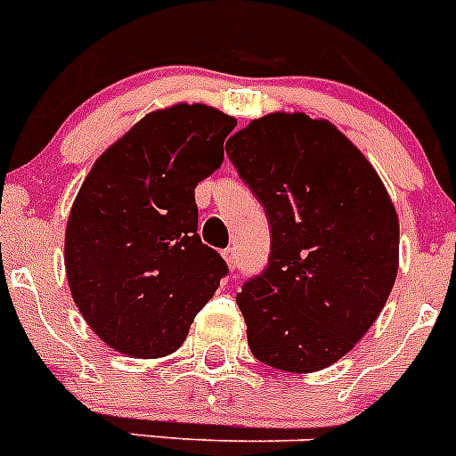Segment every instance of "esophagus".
I'll use <instances>...</instances> for the list:
<instances>
[{
	"instance_id": "obj_1",
	"label": "esophagus",
	"mask_w": 456,
	"mask_h": 456,
	"mask_svg": "<svg viewBox=\"0 0 456 456\" xmlns=\"http://www.w3.org/2000/svg\"><path fill=\"white\" fill-rule=\"evenodd\" d=\"M224 257H225V263H228V267H231V269L237 267V251H235V248H232V247L225 248Z\"/></svg>"
}]
</instances>
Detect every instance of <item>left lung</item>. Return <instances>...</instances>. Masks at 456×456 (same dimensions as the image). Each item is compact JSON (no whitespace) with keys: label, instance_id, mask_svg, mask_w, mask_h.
<instances>
[{"label":"left lung","instance_id":"obj_1","mask_svg":"<svg viewBox=\"0 0 456 456\" xmlns=\"http://www.w3.org/2000/svg\"><path fill=\"white\" fill-rule=\"evenodd\" d=\"M225 152L272 225L267 267L237 294L248 347L281 372H317L384 308L400 263L397 212L372 164L326 120L269 114Z\"/></svg>","mask_w":456,"mask_h":456}]
</instances>
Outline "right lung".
I'll return each instance as SVG.
<instances>
[{
    "instance_id": "1",
    "label": "right lung",
    "mask_w": 456,
    "mask_h": 456,
    "mask_svg": "<svg viewBox=\"0 0 456 456\" xmlns=\"http://www.w3.org/2000/svg\"><path fill=\"white\" fill-rule=\"evenodd\" d=\"M232 127L205 104L152 111L84 180L66 228L68 285L111 349L173 354L228 273L200 241L193 189L221 167Z\"/></svg>"
}]
</instances>
